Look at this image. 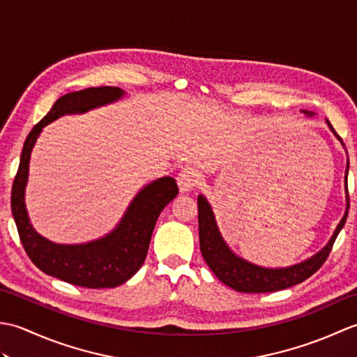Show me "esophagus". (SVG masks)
Listing matches in <instances>:
<instances>
[{
    "mask_svg": "<svg viewBox=\"0 0 357 357\" xmlns=\"http://www.w3.org/2000/svg\"><path fill=\"white\" fill-rule=\"evenodd\" d=\"M201 183V174L198 170L192 169V167H187L183 172L179 173L178 176V185H179V190L185 193V192H190L193 188Z\"/></svg>",
    "mask_w": 357,
    "mask_h": 357,
    "instance_id": "34e87169",
    "label": "esophagus"
}]
</instances>
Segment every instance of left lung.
I'll return each mask as SVG.
<instances>
[{
    "instance_id": "left-lung-1",
    "label": "left lung",
    "mask_w": 357,
    "mask_h": 357,
    "mask_svg": "<svg viewBox=\"0 0 357 357\" xmlns=\"http://www.w3.org/2000/svg\"><path fill=\"white\" fill-rule=\"evenodd\" d=\"M307 116H313L312 112H304ZM331 132L335 133L336 138L340 141L335 128L327 121ZM342 142V141H340ZM350 164H347L345 170V192H347V210L344 218L340 219L337 224L335 233H333L328 244L325 245L319 253L310 257V259L294 264L291 267L284 268H265L255 265L245 259H242L238 255H234L229 245L225 244L221 233H219L216 219L211 210L208 201L206 196H198V222H199V245L201 253L206 259L210 270L215 273L216 278L221 280L227 287L233 288V290L241 293H271L279 291L284 288H290L296 284L304 282L312 275L319 270L324 262L327 261V257L331 252L333 244L337 238L339 231L344 229L348 208H350V202H348V188H347V174Z\"/></svg>"
}]
</instances>
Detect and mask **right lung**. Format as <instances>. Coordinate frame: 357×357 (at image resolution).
Masks as SVG:
<instances>
[{
    "mask_svg": "<svg viewBox=\"0 0 357 357\" xmlns=\"http://www.w3.org/2000/svg\"><path fill=\"white\" fill-rule=\"evenodd\" d=\"M124 92L118 87H90L59 98L50 112L30 130L22 147L20 167L12 185V215L27 256L45 275L86 288H113L130 279L146 261L158 216L178 195L170 176L147 184L135 196L118 227L107 236L87 244H55L38 234L29 221L24 192L30 153L43 127L63 115L84 113L118 101Z\"/></svg>",
    "mask_w": 357,
    "mask_h": 357,
    "instance_id": "obj_1",
    "label": "right lung"
}]
</instances>
